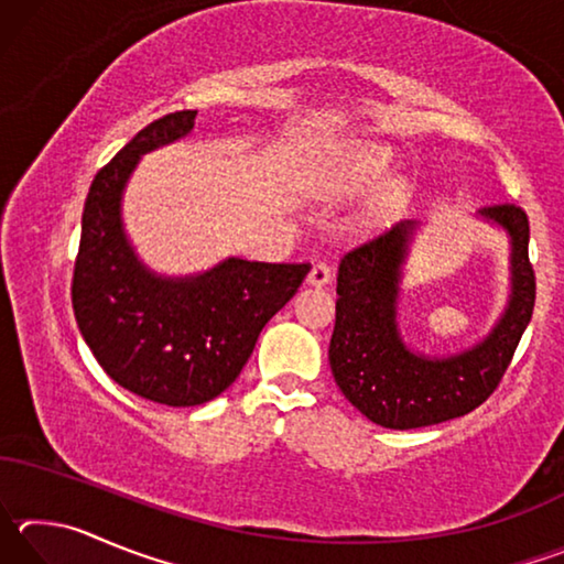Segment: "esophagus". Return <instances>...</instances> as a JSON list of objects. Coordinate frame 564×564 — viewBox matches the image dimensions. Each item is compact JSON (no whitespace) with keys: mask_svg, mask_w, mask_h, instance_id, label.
<instances>
[{"mask_svg":"<svg viewBox=\"0 0 564 564\" xmlns=\"http://www.w3.org/2000/svg\"><path fill=\"white\" fill-rule=\"evenodd\" d=\"M330 281H333V269H330V265L323 263V261L313 263V269L308 273V283L311 285H328Z\"/></svg>","mask_w":564,"mask_h":564,"instance_id":"esophagus-1","label":"esophagus"}]
</instances>
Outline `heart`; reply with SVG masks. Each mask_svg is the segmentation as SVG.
I'll return each instance as SVG.
<instances>
[{
    "label": "heart",
    "mask_w": 564,
    "mask_h": 564,
    "mask_svg": "<svg viewBox=\"0 0 564 564\" xmlns=\"http://www.w3.org/2000/svg\"><path fill=\"white\" fill-rule=\"evenodd\" d=\"M390 166V151L376 144H356L343 151L340 156L330 161V166L321 178V191H326L330 196L343 194H358V191L373 186L376 181L386 174ZM410 191L403 181H388L380 188L376 202L370 204L368 218L373 224L388 221L395 214H400L408 204Z\"/></svg>",
    "instance_id": "heart-1"
}]
</instances>
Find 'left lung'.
Segmentation results:
<instances>
[{
    "label": "left lung",
    "mask_w": 564,
    "mask_h": 564,
    "mask_svg": "<svg viewBox=\"0 0 564 564\" xmlns=\"http://www.w3.org/2000/svg\"><path fill=\"white\" fill-rule=\"evenodd\" d=\"M480 216L510 236V301L488 338L457 356H423L400 336L398 293L415 221H400L340 259L328 360L340 393L376 425L413 431L445 423L500 386L534 308L530 221L514 204L485 206Z\"/></svg>",
    "instance_id": "8db88e82"
}]
</instances>
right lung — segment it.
<instances>
[{"label": "right lung", "mask_w": 564, "mask_h": 564, "mask_svg": "<svg viewBox=\"0 0 564 564\" xmlns=\"http://www.w3.org/2000/svg\"><path fill=\"white\" fill-rule=\"evenodd\" d=\"M194 119L186 109L151 121L94 176L72 279L76 326L99 366L133 395L171 408L221 395L311 271L308 263L226 259L206 273L166 279L137 259L121 224L123 186L141 156L186 137Z\"/></svg>", "instance_id": "add662e5"}]
</instances>
